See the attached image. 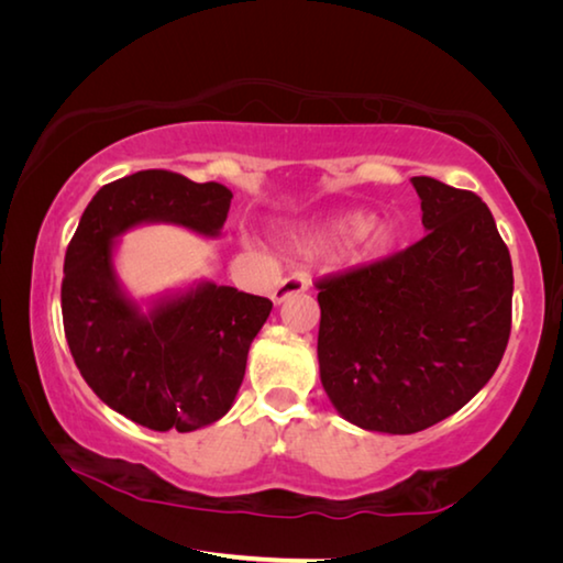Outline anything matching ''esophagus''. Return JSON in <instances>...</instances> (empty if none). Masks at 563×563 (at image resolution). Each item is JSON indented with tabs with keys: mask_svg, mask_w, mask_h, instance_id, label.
<instances>
[{
	"mask_svg": "<svg viewBox=\"0 0 563 563\" xmlns=\"http://www.w3.org/2000/svg\"><path fill=\"white\" fill-rule=\"evenodd\" d=\"M310 288V283L305 275L295 273V275H288V278H283L278 285H275L273 292H271V300L275 305H280L285 298H290V295H298V292H305Z\"/></svg>",
	"mask_w": 563,
	"mask_h": 563,
	"instance_id": "esophagus-1",
	"label": "esophagus"
}]
</instances>
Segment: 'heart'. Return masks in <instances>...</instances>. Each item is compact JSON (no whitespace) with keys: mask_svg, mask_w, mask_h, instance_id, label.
Here are the masks:
<instances>
[{"mask_svg":"<svg viewBox=\"0 0 563 563\" xmlns=\"http://www.w3.org/2000/svg\"><path fill=\"white\" fill-rule=\"evenodd\" d=\"M335 233L355 238L347 253L350 263L355 265L385 258V255L393 253V247L397 243L395 225L389 223L373 225V218L367 213H350L345 218H340L335 223Z\"/></svg>","mask_w":563,"mask_h":563,"instance_id":"b5f03b06","label":"heart"}]
</instances>
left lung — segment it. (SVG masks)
I'll list each match as a JSON object with an SVG mask.
<instances>
[{"label":"left lung","instance_id":"1","mask_svg":"<svg viewBox=\"0 0 563 563\" xmlns=\"http://www.w3.org/2000/svg\"><path fill=\"white\" fill-rule=\"evenodd\" d=\"M427 235L318 283L320 383L360 430L415 434L462 409L499 367L514 273L472 190L415 176Z\"/></svg>","mask_w":563,"mask_h":563}]
</instances>
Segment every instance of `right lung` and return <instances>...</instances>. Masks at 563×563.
Here are the masks:
<instances>
[{"label":"right lung","instance_id":"add662e5","mask_svg":"<svg viewBox=\"0 0 563 563\" xmlns=\"http://www.w3.org/2000/svg\"><path fill=\"white\" fill-rule=\"evenodd\" d=\"M231 198L216 180L139 170L91 198L66 247L62 316L76 367L103 405L148 430L194 432L231 409L273 302L198 280L144 308L123 290L113 253L148 223L221 235Z\"/></svg>","mask_w":563,"mask_h":563}]
</instances>
